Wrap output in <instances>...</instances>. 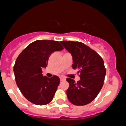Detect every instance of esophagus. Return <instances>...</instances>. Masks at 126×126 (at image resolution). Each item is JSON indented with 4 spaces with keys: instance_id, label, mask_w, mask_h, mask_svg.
<instances>
[{
    "instance_id": "1",
    "label": "esophagus",
    "mask_w": 126,
    "mask_h": 126,
    "mask_svg": "<svg viewBox=\"0 0 126 126\" xmlns=\"http://www.w3.org/2000/svg\"><path fill=\"white\" fill-rule=\"evenodd\" d=\"M60 81H64L65 80V78L63 77V76H60Z\"/></svg>"
}]
</instances>
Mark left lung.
<instances>
[{
    "mask_svg": "<svg viewBox=\"0 0 126 126\" xmlns=\"http://www.w3.org/2000/svg\"><path fill=\"white\" fill-rule=\"evenodd\" d=\"M60 43L71 53L73 68L78 70L80 77L76 83L73 79L66 78L70 85L66 90L68 99L76 106L89 104L103 87L106 73L104 61L98 53L81 42L62 41Z\"/></svg>",
    "mask_w": 126,
    "mask_h": 126,
    "instance_id": "8db88e82",
    "label": "left lung"
}]
</instances>
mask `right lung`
<instances>
[{"mask_svg":"<svg viewBox=\"0 0 126 126\" xmlns=\"http://www.w3.org/2000/svg\"><path fill=\"white\" fill-rule=\"evenodd\" d=\"M63 47L57 41L38 40L29 44L18 55L14 66L15 81L27 100L36 105L48 104L59 85L57 76H43L50 55Z\"/></svg>","mask_w":126,"mask_h":126,"instance_id":"right-lung-1","label":"right lung"}]
</instances>
